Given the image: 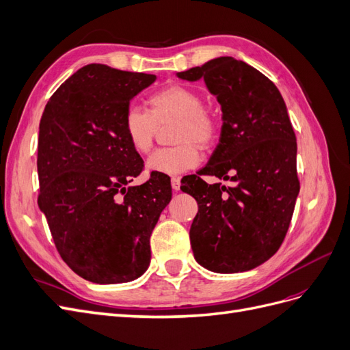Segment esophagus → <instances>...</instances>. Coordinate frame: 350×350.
Returning <instances> with one entry per match:
<instances>
[{
    "label": "esophagus",
    "mask_w": 350,
    "mask_h": 350,
    "mask_svg": "<svg viewBox=\"0 0 350 350\" xmlns=\"http://www.w3.org/2000/svg\"><path fill=\"white\" fill-rule=\"evenodd\" d=\"M171 185H172L174 191H179V187H181V179H179V178H172Z\"/></svg>",
    "instance_id": "1"
}]
</instances>
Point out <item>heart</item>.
Instances as JSON below:
<instances>
[{
    "label": "heart",
    "instance_id": "heart-1",
    "mask_svg": "<svg viewBox=\"0 0 350 350\" xmlns=\"http://www.w3.org/2000/svg\"><path fill=\"white\" fill-rule=\"evenodd\" d=\"M149 111L130 105L122 118L126 142L137 153L150 152L157 125L176 121L175 147L156 150L146 162L147 172L176 176L191 171L200 163L197 146L208 147L217 135V124L203 107L200 94L185 86L172 84L150 94Z\"/></svg>",
    "mask_w": 350,
    "mask_h": 350
}]
</instances>
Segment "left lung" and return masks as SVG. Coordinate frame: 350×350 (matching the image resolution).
Here are the masks:
<instances>
[{"label":"left lung","mask_w":350,"mask_h":350,"mask_svg":"<svg viewBox=\"0 0 350 350\" xmlns=\"http://www.w3.org/2000/svg\"><path fill=\"white\" fill-rule=\"evenodd\" d=\"M176 76L203 79L221 108L219 144L198 174L232 183L208 186L191 175L181 187L198 204L189 229L194 258L215 273L256 269L282 245L299 194L296 137L284 100L264 74L232 57Z\"/></svg>","instance_id":"obj_1"}]
</instances>
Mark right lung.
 I'll use <instances>...</instances> for the list:
<instances>
[{"instance_id": "1", "label": "right lung", "mask_w": 350, "mask_h": 350, "mask_svg": "<svg viewBox=\"0 0 350 350\" xmlns=\"http://www.w3.org/2000/svg\"><path fill=\"white\" fill-rule=\"evenodd\" d=\"M154 80V74L84 66L42 113L38 204L61 258L93 283L142 276L150 264V235L172 198L163 175L129 187L143 161L125 139L122 118Z\"/></svg>"}]
</instances>
